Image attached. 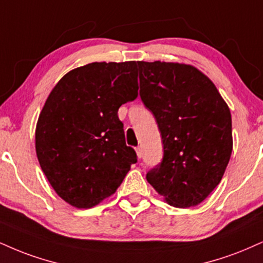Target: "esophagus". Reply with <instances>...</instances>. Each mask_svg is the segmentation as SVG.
<instances>
[{"instance_id":"34e87169","label":"esophagus","mask_w":263,"mask_h":263,"mask_svg":"<svg viewBox=\"0 0 263 263\" xmlns=\"http://www.w3.org/2000/svg\"><path fill=\"white\" fill-rule=\"evenodd\" d=\"M136 153H137V157H138V158L142 157V149H141V147H136Z\"/></svg>"}]
</instances>
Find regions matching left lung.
<instances>
[{
    "label": "left lung",
    "mask_w": 263,
    "mask_h": 263,
    "mask_svg": "<svg viewBox=\"0 0 263 263\" xmlns=\"http://www.w3.org/2000/svg\"><path fill=\"white\" fill-rule=\"evenodd\" d=\"M137 65L141 99L157 120L164 149L147 180L169 204L194 207L217 187L229 163L230 110L213 82L194 66Z\"/></svg>",
    "instance_id": "8db88e82"
}]
</instances>
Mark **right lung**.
Wrapping results in <instances>:
<instances>
[{
  "label": "right lung",
  "mask_w": 263,
  "mask_h": 263,
  "mask_svg": "<svg viewBox=\"0 0 263 263\" xmlns=\"http://www.w3.org/2000/svg\"><path fill=\"white\" fill-rule=\"evenodd\" d=\"M137 96L135 61L88 63L51 90L36 123L35 149L50 185L67 203H100L137 162L118 116L119 107Z\"/></svg>",
  "instance_id": "right-lung-1"
}]
</instances>
